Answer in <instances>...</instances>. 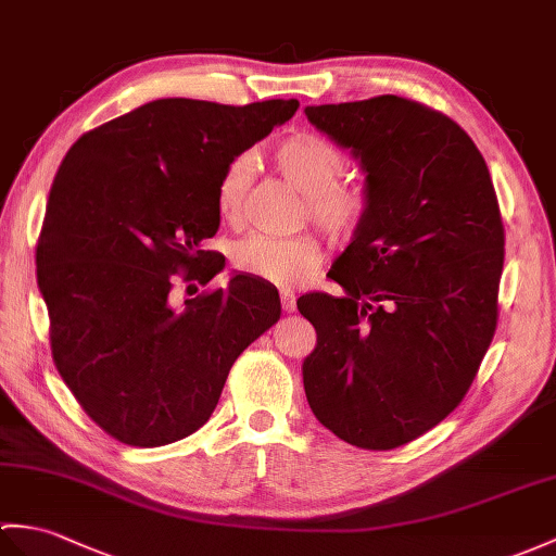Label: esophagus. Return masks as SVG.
Wrapping results in <instances>:
<instances>
[{
	"label": "esophagus",
	"instance_id": "obj_1",
	"mask_svg": "<svg viewBox=\"0 0 556 556\" xmlns=\"http://www.w3.org/2000/svg\"><path fill=\"white\" fill-rule=\"evenodd\" d=\"M279 299H281V307H283V313H293V309H295V293H293L291 289H281Z\"/></svg>",
	"mask_w": 556,
	"mask_h": 556
}]
</instances>
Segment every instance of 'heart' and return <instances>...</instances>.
Listing matches in <instances>:
<instances>
[{
    "instance_id": "obj_1",
    "label": "heart",
    "mask_w": 556,
    "mask_h": 556,
    "mask_svg": "<svg viewBox=\"0 0 556 556\" xmlns=\"http://www.w3.org/2000/svg\"><path fill=\"white\" fill-rule=\"evenodd\" d=\"M277 170L307 197L315 223L333 239H351L367 213V193L357 185H341L343 153L313 132H295L273 149ZM249 185V159H235L217 182V213L231 219L237 215ZM321 261L317 243L309 237L251 235L241 239L231 263L239 273L261 277L281 287H295L315 273Z\"/></svg>"
}]
</instances>
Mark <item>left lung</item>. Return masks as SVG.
Segmentation results:
<instances>
[{"instance_id":"8db88e82","label":"left lung","mask_w":556,"mask_h":556,"mask_svg":"<svg viewBox=\"0 0 556 556\" xmlns=\"http://www.w3.org/2000/svg\"><path fill=\"white\" fill-rule=\"evenodd\" d=\"M365 173L367 213L305 293L307 405L341 441L393 450L453 412L497 327L505 227L488 165L447 115L395 94L305 106Z\"/></svg>"}]
</instances>
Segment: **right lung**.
<instances>
[{
    "instance_id": "right-lung-1",
    "label": "right lung",
    "mask_w": 556,
    "mask_h": 556,
    "mask_svg": "<svg viewBox=\"0 0 556 556\" xmlns=\"http://www.w3.org/2000/svg\"><path fill=\"white\" fill-rule=\"evenodd\" d=\"M295 109L156 99L85 132L61 161L37 287L61 379L115 441L159 447L201 429L235 359L279 319L277 289L251 275L182 307L173 289L223 273L225 257L201 249L219 227V177Z\"/></svg>"
}]
</instances>
